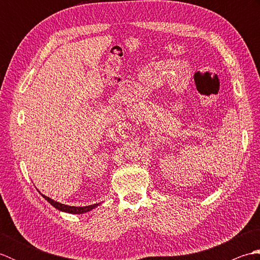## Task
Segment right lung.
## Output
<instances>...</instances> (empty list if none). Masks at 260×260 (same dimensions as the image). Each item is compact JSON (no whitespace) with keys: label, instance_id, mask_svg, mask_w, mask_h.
I'll return each instance as SVG.
<instances>
[{"label":"right lung","instance_id":"add662e5","mask_svg":"<svg viewBox=\"0 0 260 260\" xmlns=\"http://www.w3.org/2000/svg\"><path fill=\"white\" fill-rule=\"evenodd\" d=\"M40 194L46 199V200L53 206L56 209H58L59 211H63V212H67V213H73V214H82V213H86V212H89L91 211L92 209H95L96 207H98L101 203H96V204H91V206H86V207H73V206H67V204H62L60 202H57L52 200L49 197H46L45 194H42L41 192H39Z\"/></svg>","mask_w":260,"mask_h":260}]
</instances>
